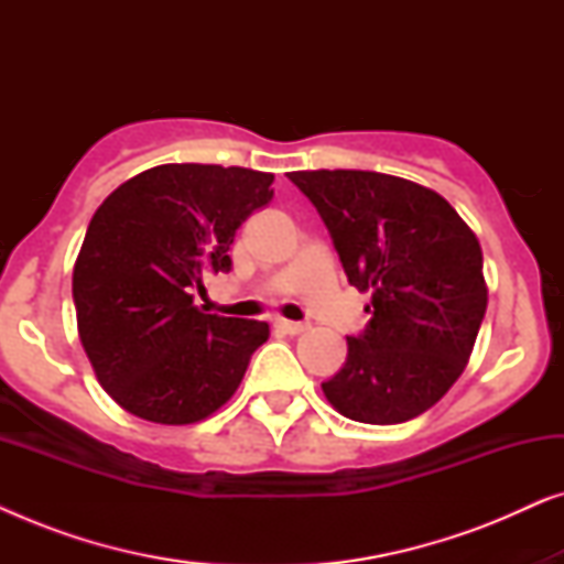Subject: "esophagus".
<instances>
[{"mask_svg": "<svg viewBox=\"0 0 564 564\" xmlns=\"http://www.w3.org/2000/svg\"><path fill=\"white\" fill-rule=\"evenodd\" d=\"M274 328L276 330H282V334H290V336H300V334H305L307 328V323H295V321H284V318H280V321H274Z\"/></svg>", "mask_w": 564, "mask_h": 564, "instance_id": "34e87169", "label": "esophagus"}]
</instances>
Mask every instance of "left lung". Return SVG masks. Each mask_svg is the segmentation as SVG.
Returning a JSON list of instances; mask_svg holds the SVG:
<instances>
[{
	"label": "left lung",
	"mask_w": 564,
	"mask_h": 564,
	"mask_svg": "<svg viewBox=\"0 0 564 564\" xmlns=\"http://www.w3.org/2000/svg\"><path fill=\"white\" fill-rule=\"evenodd\" d=\"M290 182L326 223L349 284L372 292L365 334L323 382L346 419L411 421L465 372L488 307L482 249L434 189L380 172L318 169Z\"/></svg>",
	"instance_id": "1"
}]
</instances>
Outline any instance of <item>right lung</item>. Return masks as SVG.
Listing matches in <instances>:
<instances>
[{
  "instance_id": "obj_1",
  "label": "right lung",
  "mask_w": 564,
  "mask_h": 564,
  "mask_svg": "<svg viewBox=\"0 0 564 564\" xmlns=\"http://www.w3.org/2000/svg\"><path fill=\"white\" fill-rule=\"evenodd\" d=\"M274 174L243 166L161 164L120 184L97 213L74 264L76 326L95 375L128 413L164 426L226 405L261 321L203 313V272H230L241 223L272 199Z\"/></svg>"
}]
</instances>
